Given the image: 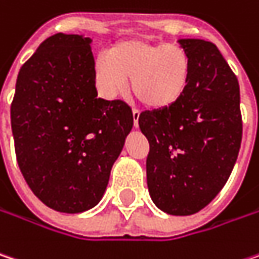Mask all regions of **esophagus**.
Returning a JSON list of instances; mask_svg holds the SVG:
<instances>
[{
	"mask_svg": "<svg viewBox=\"0 0 259 259\" xmlns=\"http://www.w3.org/2000/svg\"><path fill=\"white\" fill-rule=\"evenodd\" d=\"M132 113H133V126L138 127V126H139V114H141V113H139V110H136V108H133Z\"/></svg>",
	"mask_w": 259,
	"mask_h": 259,
	"instance_id": "esophagus-1",
	"label": "esophagus"
}]
</instances>
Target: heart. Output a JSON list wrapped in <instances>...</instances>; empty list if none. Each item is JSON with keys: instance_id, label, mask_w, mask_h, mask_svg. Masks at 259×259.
Masks as SVG:
<instances>
[{"instance_id": "obj_1", "label": "heart", "mask_w": 259, "mask_h": 259, "mask_svg": "<svg viewBox=\"0 0 259 259\" xmlns=\"http://www.w3.org/2000/svg\"><path fill=\"white\" fill-rule=\"evenodd\" d=\"M95 77L105 95L115 97L130 79L132 95L151 110H165L185 95L190 79L188 53L173 44L127 39L95 63Z\"/></svg>"}]
</instances>
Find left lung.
Segmentation results:
<instances>
[{
  "mask_svg": "<svg viewBox=\"0 0 259 259\" xmlns=\"http://www.w3.org/2000/svg\"><path fill=\"white\" fill-rule=\"evenodd\" d=\"M190 60L185 95L165 110L144 111L148 142L146 182L154 204L171 215L201 211L223 189L242 142L240 92L219 48L182 39Z\"/></svg>",
  "mask_w": 259,
  "mask_h": 259,
  "instance_id": "1",
  "label": "left lung"
}]
</instances>
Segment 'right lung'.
<instances>
[{"instance_id": "obj_1", "label": "right lung", "mask_w": 259, "mask_h": 259, "mask_svg": "<svg viewBox=\"0 0 259 259\" xmlns=\"http://www.w3.org/2000/svg\"><path fill=\"white\" fill-rule=\"evenodd\" d=\"M91 39L55 33L19 71L11 102L16 157L47 206L83 212L99 202L133 126L129 105L98 98Z\"/></svg>"}]
</instances>
